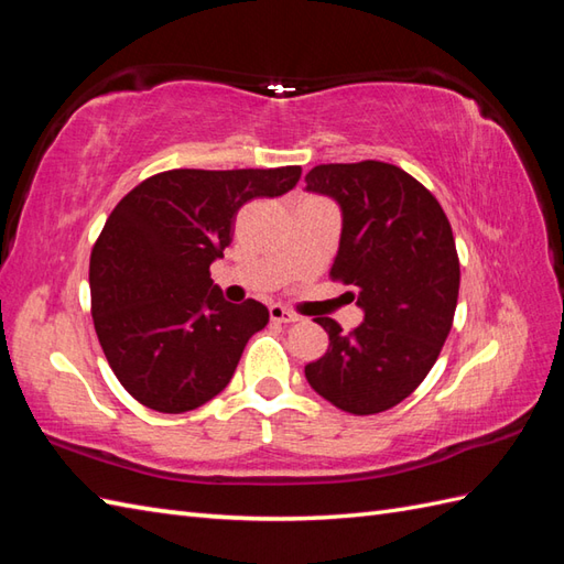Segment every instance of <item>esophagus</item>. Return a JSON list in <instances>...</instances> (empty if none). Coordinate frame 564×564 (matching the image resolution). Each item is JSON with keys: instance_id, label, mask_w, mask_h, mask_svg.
Returning <instances> with one entry per match:
<instances>
[{"instance_id": "obj_1", "label": "esophagus", "mask_w": 564, "mask_h": 564, "mask_svg": "<svg viewBox=\"0 0 564 564\" xmlns=\"http://www.w3.org/2000/svg\"><path fill=\"white\" fill-rule=\"evenodd\" d=\"M269 315H271V322H275V325H291V322H297V315L291 313V310H285L283 305H271Z\"/></svg>"}]
</instances>
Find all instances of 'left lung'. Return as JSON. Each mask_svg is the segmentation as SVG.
I'll use <instances>...</instances> for the list:
<instances>
[{
    "instance_id": "obj_1",
    "label": "left lung",
    "mask_w": 564,
    "mask_h": 564,
    "mask_svg": "<svg viewBox=\"0 0 564 564\" xmlns=\"http://www.w3.org/2000/svg\"><path fill=\"white\" fill-rule=\"evenodd\" d=\"M305 182L339 203L329 275L351 285L349 297L364 310L349 334L315 317L329 349L305 366V378L344 412H386L419 388L453 327L460 263L451 223L434 194L394 164H319Z\"/></svg>"
}]
</instances>
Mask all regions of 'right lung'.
<instances>
[{
    "mask_svg": "<svg viewBox=\"0 0 564 564\" xmlns=\"http://www.w3.org/2000/svg\"><path fill=\"white\" fill-rule=\"evenodd\" d=\"M301 172L170 170L113 208L91 249V317L106 361L140 404L182 414L227 388L269 310L227 303L210 263L232 242L237 210L289 194Z\"/></svg>",
    "mask_w": 564,
    "mask_h": 564,
    "instance_id": "right-lung-1",
    "label": "right lung"
}]
</instances>
